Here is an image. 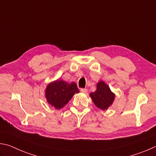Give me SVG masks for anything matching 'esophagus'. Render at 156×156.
Here are the masks:
<instances>
[{
    "label": "esophagus",
    "mask_w": 156,
    "mask_h": 156,
    "mask_svg": "<svg viewBox=\"0 0 156 156\" xmlns=\"http://www.w3.org/2000/svg\"><path fill=\"white\" fill-rule=\"evenodd\" d=\"M87 88H81L80 89V91L82 93H87Z\"/></svg>",
    "instance_id": "1"
}]
</instances>
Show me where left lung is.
Instances as JSON below:
<instances>
[{"mask_svg": "<svg viewBox=\"0 0 156 156\" xmlns=\"http://www.w3.org/2000/svg\"><path fill=\"white\" fill-rule=\"evenodd\" d=\"M90 96L97 108L105 110L112 104L115 94L104 82L100 81L97 84L95 92L90 93Z\"/></svg>", "mask_w": 156, "mask_h": 156, "instance_id": "left-lung-1", "label": "left lung"}]
</instances>
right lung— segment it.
<instances>
[{
  "label": "right lung",
  "instance_id": "1",
  "mask_svg": "<svg viewBox=\"0 0 156 156\" xmlns=\"http://www.w3.org/2000/svg\"><path fill=\"white\" fill-rule=\"evenodd\" d=\"M76 93H79V90L74 82L68 84L63 80H56L46 88L45 95L48 103L59 109L65 106Z\"/></svg>",
  "mask_w": 156,
  "mask_h": 156
}]
</instances>
